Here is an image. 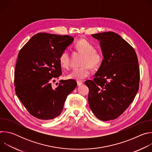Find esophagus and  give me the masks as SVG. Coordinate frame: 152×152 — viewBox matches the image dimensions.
Segmentation results:
<instances>
[{
    "instance_id": "obj_1",
    "label": "esophagus",
    "mask_w": 152,
    "mask_h": 152,
    "mask_svg": "<svg viewBox=\"0 0 152 152\" xmlns=\"http://www.w3.org/2000/svg\"><path fill=\"white\" fill-rule=\"evenodd\" d=\"M77 86H81L82 85H83V82H80V81H77Z\"/></svg>"
}]
</instances>
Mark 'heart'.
I'll return each mask as SVG.
<instances>
[{
  "label": "heart",
  "instance_id": "b5f03b06",
  "mask_svg": "<svg viewBox=\"0 0 152 152\" xmlns=\"http://www.w3.org/2000/svg\"><path fill=\"white\" fill-rule=\"evenodd\" d=\"M76 49L84 55L82 65L79 68L74 69L67 76L70 79L82 80L88 77L91 73V67L97 69L100 67L103 61L102 55L95 50V47L91 42L85 39L79 40L75 45ZM59 62L62 68L68 69L70 66V57L69 52L64 50L61 53Z\"/></svg>",
  "mask_w": 152,
  "mask_h": 152
}]
</instances>
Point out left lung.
<instances>
[{
	"label": "left lung",
	"instance_id": "8db88e82",
	"mask_svg": "<svg viewBox=\"0 0 152 152\" xmlns=\"http://www.w3.org/2000/svg\"><path fill=\"white\" fill-rule=\"evenodd\" d=\"M91 36L100 41L103 59L94 80L85 82L90 91V107L100 120H114L129 106L138 91V58L134 49L117 33Z\"/></svg>",
	"mask_w": 152,
	"mask_h": 152
}]
</instances>
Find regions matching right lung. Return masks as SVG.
Here are the masks:
<instances>
[{"label": "right lung", "instance_id": "obj_1", "mask_svg": "<svg viewBox=\"0 0 152 152\" xmlns=\"http://www.w3.org/2000/svg\"><path fill=\"white\" fill-rule=\"evenodd\" d=\"M73 40L69 35L38 33L18 53L14 72L15 93L30 114L38 119L59 116L68 95L76 87L73 79L61 80L55 88L51 85L62 75L59 56Z\"/></svg>", "mask_w": 152, "mask_h": 152}]
</instances>
